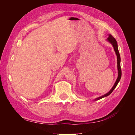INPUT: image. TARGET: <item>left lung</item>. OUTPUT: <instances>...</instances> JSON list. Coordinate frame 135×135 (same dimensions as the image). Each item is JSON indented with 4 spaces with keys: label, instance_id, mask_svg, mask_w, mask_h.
Here are the masks:
<instances>
[{
    "label": "left lung",
    "instance_id": "8db88e82",
    "mask_svg": "<svg viewBox=\"0 0 135 135\" xmlns=\"http://www.w3.org/2000/svg\"><path fill=\"white\" fill-rule=\"evenodd\" d=\"M109 37L107 38V40L110 42L112 44V46L114 48V50L115 52V54L117 55V68H118V78L117 79V80L114 83L113 87H112V88L110 89V91L107 93L105 94L104 95L102 96L101 97H99L98 98H96V99H95V100H99L100 99H103V98L105 97H107L108 96H109L110 94H111L112 92L113 91V90L115 88V87H117V85L118 84V83H119V81H120V79L121 78V76H122V70H121V68H120V55H119V51H118V44H117V40H115V39L114 38L112 35H111L110 34L109 35Z\"/></svg>",
    "mask_w": 135,
    "mask_h": 135
}]
</instances>
